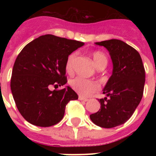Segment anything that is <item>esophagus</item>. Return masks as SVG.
Wrapping results in <instances>:
<instances>
[{
	"label": "esophagus",
	"mask_w": 156,
	"mask_h": 156,
	"mask_svg": "<svg viewBox=\"0 0 156 156\" xmlns=\"http://www.w3.org/2000/svg\"><path fill=\"white\" fill-rule=\"evenodd\" d=\"M78 99H79V100H80L81 101H84V102H87V100H88V99H87V98L83 97V96H79V97H78Z\"/></svg>",
	"instance_id": "34e87169"
}]
</instances>
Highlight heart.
I'll use <instances>...</instances> for the list:
<instances>
[{"instance_id":"b5f03b06","label":"heart","mask_w":156,"mask_h":156,"mask_svg":"<svg viewBox=\"0 0 156 156\" xmlns=\"http://www.w3.org/2000/svg\"><path fill=\"white\" fill-rule=\"evenodd\" d=\"M76 56H77V53L73 52L69 54L66 59V69L68 72H71L73 69V61L75 60ZM92 59L97 68L100 66H107V63H108V59L106 56L101 52H93ZM70 85L76 92H78L83 96H89L99 89V84L96 82L87 79L81 76L73 78L70 81Z\"/></svg>"}]
</instances>
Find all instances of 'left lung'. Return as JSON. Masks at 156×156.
<instances>
[{"label": "left lung", "mask_w": 156, "mask_h": 156, "mask_svg": "<svg viewBox=\"0 0 156 156\" xmlns=\"http://www.w3.org/2000/svg\"><path fill=\"white\" fill-rule=\"evenodd\" d=\"M104 46L112 61V73L103 89L100 110L90 120L102 128H113L128 121L140 103L145 85V69L140 55L121 40L95 43Z\"/></svg>", "instance_id": "left-lung-1"}]
</instances>
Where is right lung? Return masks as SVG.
Returning a JSON list of instances; mask_svg holds the SVG:
<instances>
[{
  "label": "right lung",
  "instance_id": "right-lung-1",
  "mask_svg": "<svg viewBox=\"0 0 156 156\" xmlns=\"http://www.w3.org/2000/svg\"><path fill=\"white\" fill-rule=\"evenodd\" d=\"M83 45L77 40L45 35L23 48L13 65L10 88L26 121L41 127L54 126L63 118L66 104L78 100L69 86L59 90H51L49 87L67 83L66 59Z\"/></svg>",
  "mask_w": 156,
  "mask_h": 156
}]
</instances>
